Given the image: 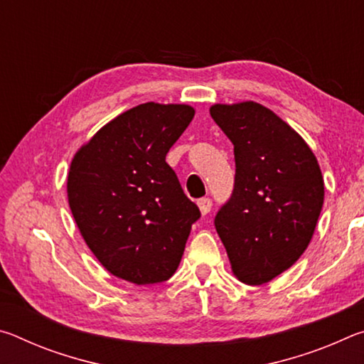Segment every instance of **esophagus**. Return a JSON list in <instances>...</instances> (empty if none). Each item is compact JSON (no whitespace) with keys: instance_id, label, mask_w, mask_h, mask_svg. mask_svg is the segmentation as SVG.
Listing matches in <instances>:
<instances>
[{"instance_id":"1","label":"esophagus","mask_w":364,"mask_h":364,"mask_svg":"<svg viewBox=\"0 0 364 364\" xmlns=\"http://www.w3.org/2000/svg\"><path fill=\"white\" fill-rule=\"evenodd\" d=\"M197 205H199L202 215H207L212 208V199H208V197H202V199L197 200Z\"/></svg>"}]
</instances>
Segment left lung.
<instances>
[{
	"instance_id": "8db88e82",
	"label": "left lung",
	"mask_w": 364,
	"mask_h": 364,
	"mask_svg": "<svg viewBox=\"0 0 364 364\" xmlns=\"http://www.w3.org/2000/svg\"><path fill=\"white\" fill-rule=\"evenodd\" d=\"M210 115L236 162L232 194L215 228L236 278L260 286L310 244L324 202L321 170L304 138L262 104H215Z\"/></svg>"
}]
</instances>
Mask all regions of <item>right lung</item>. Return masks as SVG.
<instances>
[{
	"mask_svg": "<svg viewBox=\"0 0 364 364\" xmlns=\"http://www.w3.org/2000/svg\"><path fill=\"white\" fill-rule=\"evenodd\" d=\"M193 117L186 104H139L104 125L72 160V215L86 245L117 278L156 284L181 262L200 210L165 157Z\"/></svg>",
	"mask_w": 364,
	"mask_h": 364,
	"instance_id": "add662e5",
	"label": "right lung"
}]
</instances>
